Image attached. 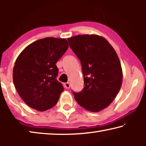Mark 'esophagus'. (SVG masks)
Listing matches in <instances>:
<instances>
[{
    "label": "esophagus",
    "instance_id": "esophagus-1",
    "mask_svg": "<svg viewBox=\"0 0 146 146\" xmlns=\"http://www.w3.org/2000/svg\"><path fill=\"white\" fill-rule=\"evenodd\" d=\"M64 87H65L66 89H69L70 88V84L69 82H66L64 84Z\"/></svg>",
    "mask_w": 146,
    "mask_h": 146
}]
</instances>
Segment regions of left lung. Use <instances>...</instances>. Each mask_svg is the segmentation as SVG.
<instances>
[{
  "label": "left lung",
  "instance_id": "1",
  "mask_svg": "<svg viewBox=\"0 0 146 146\" xmlns=\"http://www.w3.org/2000/svg\"><path fill=\"white\" fill-rule=\"evenodd\" d=\"M70 47L80 60L84 88L73 91L80 106L92 112L105 109L117 97L122 86V70L111 44L96 35H80L68 38Z\"/></svg>",
  "mask_w": 146,
  "mask_h": 146
}]
</instances>
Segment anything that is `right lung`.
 Instances as JSON below:
<instances>
[{"mask_svg":"<svg viewBox=\"0 0 146 146\" xmlns=\"http://www.w3.org/2000/svg\"><path fill=\"white\" fill-rule=\"evenodd\" d=\"M68 47L64 38L39 39L27 46L17 58L13 83L20 97L30 108L44 111L56 104L64 87L56 80V63Z\"/></svg>","mask_w":146,"mask_h":146,"instance_id":"obj_1","label":"right lung"}]
</instances>
